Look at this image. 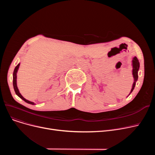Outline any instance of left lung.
<instances>
[{"instance_id":"8db88e82","label":"left lung","mask_w":155,"mask_h":155,"mask_svg":"<svg viewBox=\"0 0 155 155\" xmlns=\"http://www.w3.org/2000/svg\"><path fill=\"white\" fill-rule=\"evenodd\" d=\"M132 66H133V70H132V73H133V76L134 78V82L133 84V86H132V88L131 90V92H130L129 95L131 94V92L133 91L134 88L135 87L136 85V82H137V78H138V70L140 69V62L138 59L136 58V56H134V58H133L132 60Z\"/></svg>"}]
</instances>
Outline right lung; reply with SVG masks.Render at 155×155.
Instances as JSON below:
<instances>
[{"label":"right lung","instance_id":"obj_1","mask_svg":"<svg viewBox=\"0 0 155 155\" xmlns=\"http://www.w3.org/2000/svg\"><path fill=\"white\" fill-rule=\"evenodd\" d=\"M19 65H20V63L17 65V66L15 67L14 72H13V87H14V91H15L16 95H17L19 97H20V98L21 99H22L24 102H27L28 104H29L35 105V104L33 102H31L28 100H26L25 98H24L22 95L19 92V91L18 85H17V73H18V71L19 68Z\"/></svg>","mask_w":155,"mask_h":155}]
</instances>
